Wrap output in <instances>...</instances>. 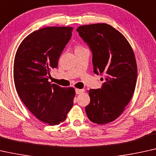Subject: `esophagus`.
<instances>
[{"mask_svg":"<svg viewBox=\"0 0 156 156\" xmlns=\"http://www.w3.org/2000/svg\"><path fill=\"white\" fill-rule=\"evenodd\" d=\"M84 91L85 90L83 89H76V93L77 94V95H79V94L83 93Z\"/></svg>","mask_w":156,"mask_h":156,"instance_id":"obj_1","label":"esophagus"}]
</instances>
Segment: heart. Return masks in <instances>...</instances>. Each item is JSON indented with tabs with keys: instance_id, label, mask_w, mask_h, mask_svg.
Returning <instances> with one entry per match:
<instances>
[{
	"instance_id": "heart-1",
	"label": "heart",
	"mask_w": 156,
	"mask_h": 156,
	"mask_svg": "<svg viewBox=\"0 0 156 156\" xmlns=\"http://www.w3.org/2000/svg\"><path fill=\"white\" fill-rule=\"evenodd\" d=\"M83 49L82 47H80V46H78V47H76V49Z\"/></svg>"
}]
</instances>
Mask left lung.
<instances>
[{"label":"left lung","mask_w":156,"mask_h":156,"mask_svg":"<svg viewBox=\"0 0 156 156\" xmlns=\"http://www.w3.org/2000/svg\"><path fill=\"white\" fill-rule=\"evenodd\" d=\"M76 30L93 54L94 73L105 76L100 88L88 91L90 102L85 112L91 122L107 124L119 117L134 93V53L124 35L107 24L83 25Z\"/></svg>","instance_id":"left-lung-1"}]
</instances>
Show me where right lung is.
<instances>
[{"mask_svg": "<svg viewBox=\"0 0 156 156\" xmlns=\"http://www.w3.org/2000/svg\"><path fill=\"white\" fill-rule=\"evenodd\" d=\"M71 27H49L28 35L15 56L13 78L17 93L40 121L58 125L73 107L75 90L49 82L50 71L72 36Z\"/></svg>", "mask_w": 156, "mask_h": 156, "instance_id": "1", "label": "right lung"}]
</instances>
